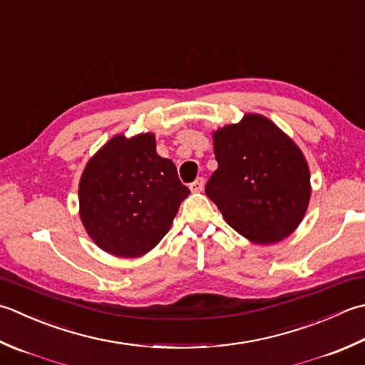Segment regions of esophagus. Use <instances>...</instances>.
Wrapping results in <instances>:
<instances>
[{"label":"esophagus","instance_id":"34e87169","mask_svg":"<svg viewBox=\"0 0 365 365\" xmlns=\"http://www.w3.org/2000/svg\"><path fill=\"white\" fill-rule=\"evenodd\" d=\"M190 190L192 192H201L204 190V178L202 177L196 178V180L190 185Z\"/></svg>","mask_w":365,"mask_h":365}]
</instances>
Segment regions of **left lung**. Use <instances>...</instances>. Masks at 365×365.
Masks as SVG:
<instances>
[{
  "instance_id": "1",
  "label": "left lung",
  "mask_w": 365,
  "mask_h": 365,
  "mask_svg": "<svg viewBox=\"0 0 365 365\" xmlns=\"http://www.w3.org/2000/svg\"><path fill=\"white\" fill-rule=\"evenodd\" d=\"M212 138L218 169L205 195L226 223L258 245L287 239L304 220L312 195L302 150L259 113H245Z\"/></svg>"
}]
</instances>
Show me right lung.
<instances>
[{"label":"right lung","mask_w":365,"mask_h":365,"mask_svg":"<svg viewBox=\"0 0 365 365\" xmlns=\"http://www.w3.org/2000/svg\"><path fill=\"white\" fill-rule=\"evenodd\" d=\"M188 195L175 164L156 153L155 134H117L83 169L78 213L90 239L106 253L139 258L169 232Z\"/></svg>","instance_id":"obj_1"}]
</instances>
